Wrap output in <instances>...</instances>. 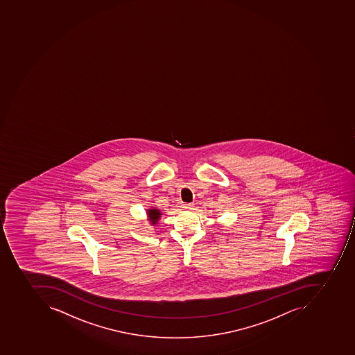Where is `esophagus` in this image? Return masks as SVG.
I'll use <instances>...</instances> for the list:
<instances>
[{
    "instance_id": "obj_1",
    "label": "esophagus",
    "mask_w": 355,
    "mask_h": 355,
    "mask_svg": "<svg viewBox=\"0 0 355 355\" xmlns=\"http://www.w3.org/2000/svg\"><path fill=\"white\" fill-rule=\"evenodd\" d=\"M182 209L192 210V209H193V203H184V205H182Z\"/></svg>"
}]
</instances>
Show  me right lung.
Returning a JSON list of instances; mask_svg holds the SVG:
<instances>
[{"label":"right lung","instance_id":"right-lung-1","mask_svg":"<svg viewBox=\"0 0 355 355\" xmlns=\"http://www.w3.org/2000/svg\"><path fill=\"white\" fill-rule=\"evenodd\" d=\"M148 218H150V223L155 225L156 223L158 222L159 218H161V211L157 209H150L148 212Z\"/></svg>","mask_w":355,"mask_h":355}]
</instances>
